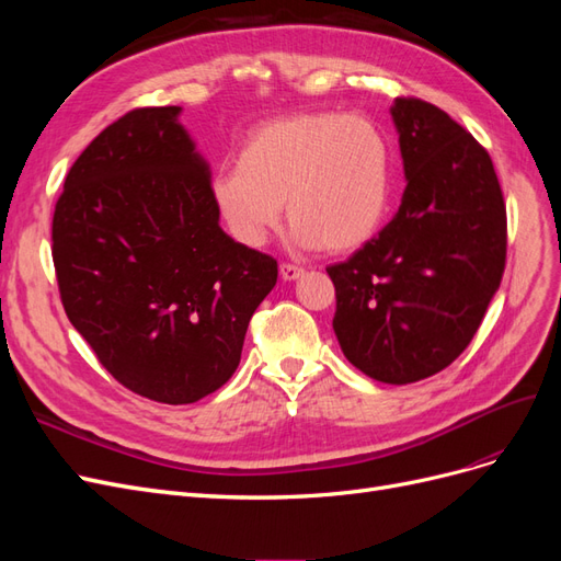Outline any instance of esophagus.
Returning <instances> with one entry per match:
<instances>
[{
	"label": "esophagus",
	"mask_w": 561,
	"mask_h": 561,
	"mask_svg": "<svg viewBox=\"0 0 561 561\" xmlns=\"http://www.w3.org/2000/svg\"><path fill=\"white\" fill-rule=\"evenodd\" d=\"M304 276V268L295 266V264H283L280 266V278L283 280H297Z\"/></svg>",
	"instance_id": "1"
}]
</instances>
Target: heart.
I'll return each mask as SVG.
<instances>
[{
	"label": "heart",
	"instance_id": "1",
	"mask_svg": "<svg viewBox=\"0 0 561 561\" xmlns=\"http://www.w3.org/2000/svg\"><path fill=\"white\" fill-rule=\"evenodd\" d=\"M213 201L236 241L260 248L283 203L299 248L351 252L375 236L390 203V147L358 114L299 112L252 130L236 168L213 178Z\"/></svg>",
	"mask_w": 561,
	"mask_h": 561
}]
</instances>
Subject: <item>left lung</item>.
Returning <instances> with one entry per match:
<instances>
[{"mask_svg": "<svg viewBox=\"0 0 561 561\" xmlns=\"http://www.w3.org/2000/svg\"><path fill=\"white\" fill-rule=\"evenodd\" d=\"M404 194L398 215L344 264L334 334L383 383L437 375L466 351L505 268V203L486 151L439 107L396 98Z\"/></svg>", "mask_w": 561, "mask_h": 561, "instance_id": "8db88e82", "label": "left lung"}]
</instances>
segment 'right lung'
I'll return each mask as SVG.
<instances>
[{
  "label": "right lung",
  "instance_id": "1",
  "mask_svg": "<svg viewBox=\"0 0 561 561\" xmlns=\"http://www.w3.org/2000/svg\"><path fill=\"white\" fill-rule=\"evenodd\" d=\"M182 107L128 112L81 151L54 215L62 307L133 393L190 404L229 381L278 264L219 227Z\"/></svg>",
  "mask_w": 561,
  "mask_h": 561
}]
</instances>
